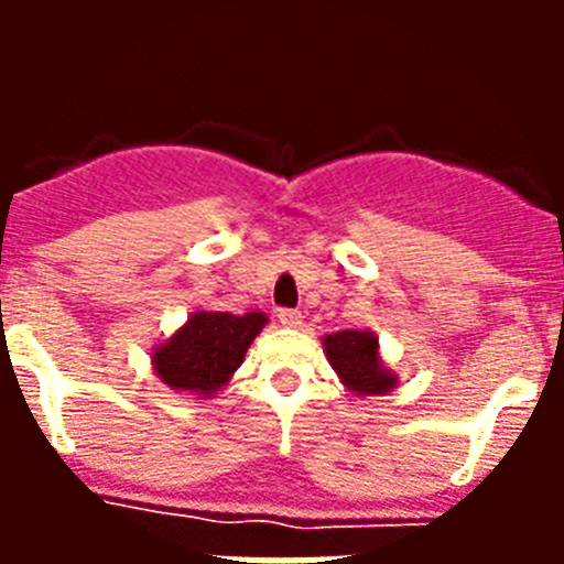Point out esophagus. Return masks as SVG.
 <instances>
[{
    "label": "esophagus",
    "instance_id": "esophagus-1",
    "mask_svg": "<svg viewBox=\"0 0 564 564\" xmlns=\"http://www.w3.org/2000/svg\"><path fill=\"white\" fill-rule=\"evenodd\" d=\"M279 322H282V327L296 330V327H302V313L291 311V307H282V311H279Z\"/></svg>",
    "mask_w": 564,
    "mask_h": 564
}]
</instances>
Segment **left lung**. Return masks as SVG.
Returning <instances> with one entry per match:
<instances>
[{
    "label": "left lung",
    "instance_id": "left-lung-1",
    "mask_svg": "<svg viewBox=\"0 0 564 564\" xmlns=\"http://www.w3.org/2000/svg\"><path fill=\"white\" fill-rule=\"evenodd\" d=\"M325 356L352 395H387L398 387V376L383 364L381 344L372 330H338L322 338Z\"/></svg>",
    "mask_w": 564,
    "mask_h": 564
}]
</instances>
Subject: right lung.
Here are the masks:
<instances>
[{"label":"right lung","mask_w":564,"mask_h":564,"mask_svg":"<svg viewBox=\"0 0 564 564\" xmlns=\"http://www.w3.org/2000/svg\"><path fill=\"white\" fill-rule=\"evenodd\" d=\"M268 325L262 311L234 313L194 311L169 338L152 347V370L169 390L197 395L220 392L246 358L253 338Z\"/></svg>","instance_id":"right-lung-1"}]
</instances>
